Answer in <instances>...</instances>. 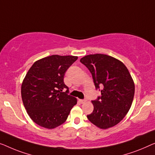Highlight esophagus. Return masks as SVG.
<instances>
[{
  "label": "esophagus",
  "mask_w": 155,
  "mask_h": 155,
  "mask_svg": "<svg viewBox=\"0 0 155 155\" xmlns=\"http://www.w3.org/2000/svg\"><path fill=\"white\" fill-rule=\"evenodd\" d=\"M79 102L81 104H84V103H85V102H86V100H79Z\"/></svg>",
  "instance_id": "esophagus-1"
}]
</instances>
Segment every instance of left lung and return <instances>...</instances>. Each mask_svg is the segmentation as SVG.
<instances>
[{"mask_svg":"<svg viewBox=\"0 0 155 155\" xmlns=\"http://www.w3.org/2000/svg\"><path fill=\"white\" fill-rule=\"evenodd\" d=\"M92 74L101 96L93 100V112L87 115L91 123L102 129L119 124L129 111L135 93L134 80L120 60L104 54L84 56L80 60Z\"/></svg>","mask_w":155,"mask_h":155,"instance_id":"obj_1","label":"left lung"}]
</instances>
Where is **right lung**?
<instances>
[{
    "label": "right lung",
    "instance_id": "1",
    "mask_svg": "<svg viewBox=\"0 0 155 155\" xmlns=\"http://www.w3.org/2000/svg\"><path fill=\"white\" fill-rule=\"evenodd\" d=\"M77 59V56L53 55L36 61L29 69L21 84V99L36 124L52 129L67 120L77 100L67 94L64 76Z\"/></svg>",
    "mask_w": 155,
    "mask_h": 155
}]
</instances>
